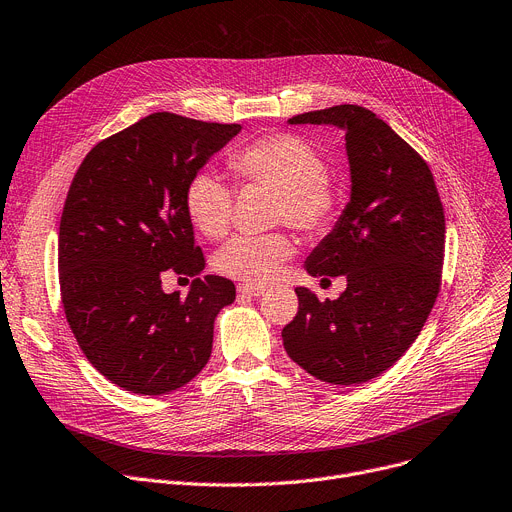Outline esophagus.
I'll use <instances>...</instances> for the list:
<instances>
[{
	"label": "esophagus",
	"mask_w": 512,
	"mask_h": 512,
	"mask_svg": "<svg viewBox=\"0 0 512 512\" xmlns=\"http://www.w3.org/2000/svg\"><path fill=\"white\" fill-rule=\"evenodd\" d=\"M264 291H266L264 287H260V285H248V283L238 287V293H240V297H260Z\"/></svg>",
	"instance_id": "esophagus-1"
}]
</instances>
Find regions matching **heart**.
Masks as SVG:
<instances>
[{
	"label": "heart",
	"instance_id": "obj_1",
	"mask_svg": "<svg viewBox=\"0 0 512 512\" xmlns=\"http://www.w3.org/2000/svg\"><path fill=\"white\" fill-rule=\"evenodd\" d=\"M229 168L242 184H258L279 194L274 219L316 235L332 227L340 196L326 176L322 153L297 135L258 139L229 157ZM184 209L190 223L205 238L219 240L233 215V188L215 172L194 174L184 190ZM293 254L283 233H240L217 252L215 268L231 279L268 283Z\"/></svg>",
	"mask_w": 512,
	"mask_h": 512
}]
</instances>
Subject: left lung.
Instances as JSON below:
<instances>
[{
	"label": "left lung",
	"mask_w": 512,
	"mask_h": 512,
	"mask_svg": "<svg viewBox=\"0 0 512 512\" xmlns=\"http://www.w3.org/2000/svg\"><path fill=\"white\" fill-rule=\"evenodd\" d=\"M291 125L344 131L350 201L305 260L311 277H346L324 303L297 287L299 311L283 328L287 355L334 385L379 377L420 334L437 301L445 213L426 162L377 114L357 104L303 112Z\"/></svg>",
	"instance_id": "1"
}]
</instances>
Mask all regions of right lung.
<instances>
[{"label":"right lung","instance_id":"right-lung-1","mask_svg":"<svg viewBox=\"0 0 512 512\" xmlns=\"http://www.w3.org/2000/svg\"><path fill=\"white\" fill-rule=\"evenodd\" d=\"M240 131L153 112L100 141L69 186L59 223L65 318L86 359L127 391L162 396L209 363L235 285L201 277L184 190ZM168 271L195 279L186 298L161 289Z\"/></svg>","mask_w":512,"mask_h":512}]
</instances>
